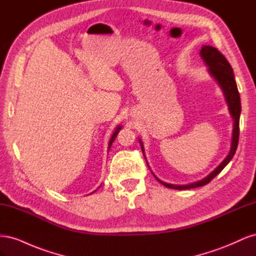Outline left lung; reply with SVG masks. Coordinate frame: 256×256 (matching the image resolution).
<instances>
[{
  "instance_id": "1",
  "label": "left lung",
  "mask_w": 256,
  "mask_h": 256,
  "mask_svg": "<svg viewBox=\"0 0 256 256\" xmlns=\"http://www.w3.org/2000/svg\"><path fill=\"white\" fill-rule=\"evenodd\" d=\"M200 56H202L203 60L205 62V64L208 66V72L214 76V80L218 82L220 85V88L223 90L224 97H226V100L228 106V110L230 113L233 118L234 120V128H233V136H232V145H230V154L226 156V158L224 159L221 164L214 168V171H212L210 174H209L207 177H205L204 180H198L196 182H193L190 184H184V186H178V184H166L161 182L160 180L156 177V180H159L164 186L168 188L171 189H177V190H187V189H192V188H198V187H202V186L207 184L209 182L212 180L214 178L218 175L222 170L228 166V162L232 160V158L234 157L235 152L237 150V145H238V140H239V118H240V112H242V106H240V96H239V92L237 88V84L235 81V76L233 72V68L230 65L228 60L223 54L212 46H203L202 50L200 51ZM140 141L141 144V148L143 150V144Z\"/></svg>"
}]
</instances>
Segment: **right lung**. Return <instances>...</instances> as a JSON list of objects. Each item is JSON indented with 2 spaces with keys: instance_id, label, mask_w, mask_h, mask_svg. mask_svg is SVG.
Instances as JSON below:
<instances>
[{
  "instance_id": "add662e5",
  "label": "right lung",
  "mask_w": 256,
  "mask_h": 256,
  "mask_svg": "<svg viewBox=\"0 0 256 256\" xmlns=\"http://www.w3.org/2000/svg\"><path fill=\"white\" fill-rule=\"evenodd\" d=\"M120 129H122V128H120V126H118V128L115 129V132L113 134V136H112V138H111V140H110V142H109V147H108V150H110V148H111V145H112V143L114 142L116 136L118 134V132H120Z\"/></svg>"
}]
</instances>
